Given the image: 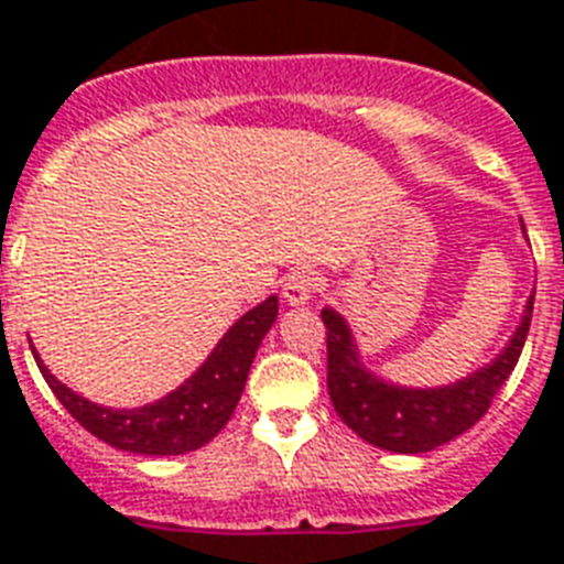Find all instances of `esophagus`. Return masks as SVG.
<instances>
[{"label":"esophagus","instance_id":"obj_1","mask_svg":"<svg viewBox=\"0 0 564 564\" xmlns=\"http://www.w3.org/2000/svg\"><path fill=\"white\" fill-rule=\"evenodd\" d=\"M318 290H322V278L316 272H310V269H295L283 281V299H286V304H295V307L310 304L316 299Z\"/></svg>","mask_w":564,"mask_h":564}]
</instances>
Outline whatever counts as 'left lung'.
Here are the masks:
<instances>
[{
  "label": "left lung",
  "mask_w": 564,
  "mask_h": 564,
  "mask_svg": "<svg viewBox=\"0 0 564 564\" xmlns=\"http://www.w3.org/2000/svg\"><path fill=\"white\" fill-rule=\"evenodd\" d=\"M533 295L507 348L482 369L436 389L394 386L371 375L360 360L348 322L336 310H322L327 327V392L339 419L369 445L392 454H427L486 415L491 398L507 383L527 343Z\"/></svg>",
  "instance_id": "obj_1"
}]
</instances>
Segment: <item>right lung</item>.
<instances>
[{"instance_id": "1", "label": "right lung", "mask_w": 564, "mask_h": 564, "mask_svg": "<svg viewBox=\"0 0 564 564\" xmlns=\"http://www.w3.org/2000/svg\"><path fill=\"white\" fill-rule=\"evenodd\" d=\"M274 318H278V295H269L263 304H257L239 322H234V327L221 336L219 345L189 380H184L161 401L145 403L137 410H110L87 401L61 383L43 366L37 351L34 360L40 375L46 377L48 389L87 433L131 454L178 456L207 445L228 424L237 410L239 394L246 389L257 348L274 325Z\"/></svg>"}]
</instances>
